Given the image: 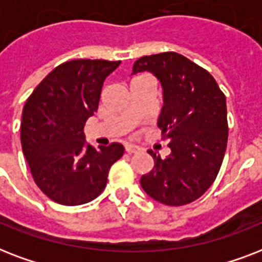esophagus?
<instances>
[{"instance_id": "1", "label": "esophagus", "mask_w": 262, "mask_h": 262, "mask_svg": "<svg viewBox=\"0 0 262 262\" xmlns=\"http://www.w3.org/2000/svg\"><path fill=\"white\" fill-rule=\"evenodd\" d=\"M140 148L136 147V145H132V144H127L126 147H125V151L127 152V154H136V152L139 151Z\"/></svg>"}]
</instances>
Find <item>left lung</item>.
Instances as JSON below:
<instances>
[{"instance_id":"left-lung-1","label":"left lung","mask_w":262,"mask_h":262,"mask_svg":"<svg viewBox=\"0 0 262 262\" xmlns=\"http://www.w3.org/2000/svg\"><path fill=\"white\" fill-rule=\"evenodd\" d=\"M140 72L152 73L162 85L158 126L171 149L166 159L148 151L155 166L140 183L159 203L185 205L211 187L223 163L228 139L226 96L209 72L174 51L141 57L132 75Z\"/></svg>"}]
</instances>
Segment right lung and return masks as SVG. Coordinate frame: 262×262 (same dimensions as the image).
I'll return each mask as SVG.
<instances>
[{"mask_svg":"<svg viewBox=\"0 0 262 262\" xmlns=\"http://www.w3.org/2000/svg\"><path fill=\"white\" fill-rule=\"evenodd\" d=\"M121 61L73 59L61 63L27 99L21 148L35 183L53 201L81 205L106 187L110 167L123 155L118 143L95 149L84 125L98 110L104 80Z\"/></svg>","mask_w":262,"mask_h":262,"instance_id":"obj_1","label":"right lung"}]
</instances>
